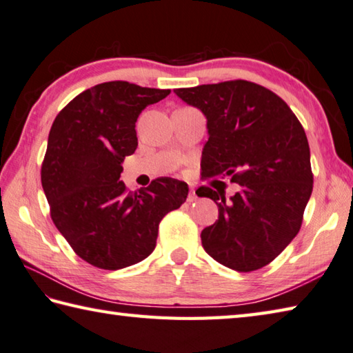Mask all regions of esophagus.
I'll use <instances>...</instances> for the list:
<instances>
[{
    "mask_svg": "<svg viewBox=\"0 0 353 353\" xmlns=\"http://www.w3.org/2000/svg\"><path fill=\"white\" fill-rule=\"evenodd\" d=\"M194 200H197V194H196V190L191 186L190 194H188V202H194Z\"/></svg>",
    "mask_w": 353,
    "mask_h": 353,
    "instance_id": "34e87169",
    "label": "esophagus"
}]
</instances>
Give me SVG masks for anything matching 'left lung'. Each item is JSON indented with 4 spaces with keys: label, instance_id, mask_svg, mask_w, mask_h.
Instances as JSON below:
<instances>
[{
    "label": "left lung",
    "instance_id": "8db88e82",
    "mask_svg": "<svg viewBox=\"0 0 353 353\" xmlns=\"http://www.w3.org/2000/svg\"><path fill=\"white\" fill-rule=\"evenodd\" d=\"M174 93L206 117L203 177L228 176L241 188L230 199L210 186L197 190L219 206V220L200 234L203 250L239 272L269 265L299 234L312 194L305 128L280 96L250 81Z\"/></svg>",
    "mask_w": 353,
    "mask_h": 353
}]
</instances>
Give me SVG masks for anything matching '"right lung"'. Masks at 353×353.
I'll list each match as a JSON object with an SVG mask.
<instances>
[{"label":"right lung","instance_id":"1","mask_svg":"<svg viewBox=\"0 0 353 353\" xmlns=\"http://www.w3.org/2000/svg\"><path fill=\"white\" fill-rule=\"evenodd\" d=\"M170 90L127 81L98 84L54 117L41 183L54 226L87 263L108 271L136 265L154 251L159 223L188 196V185L159 177L139 192L119 181L137 148L136 121Z\"/></svg>","mask_w":353,"mask_h":353}]
</instances>
